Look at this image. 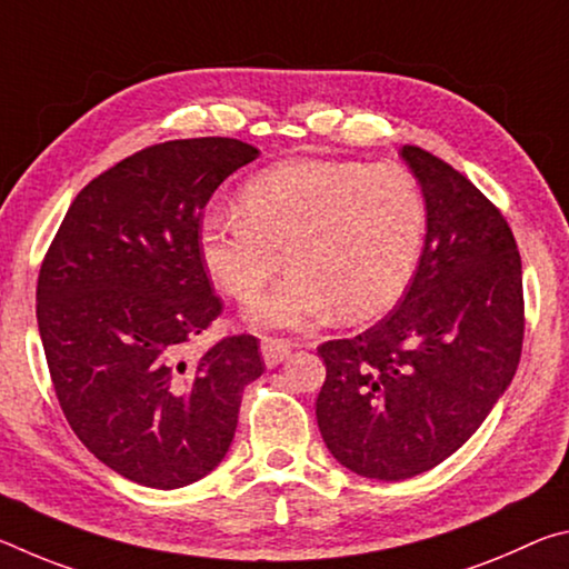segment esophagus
Here are the masks:
<instances>
[{"instance_id": "34e87169", "label": "esophagus", "mask_w": 569, "mask_h": 569, "mask_svg": "<svg viewBox=\"0 0 569 569\" xmlns=\"http://www.w3.org/2000/svg\"><path fill=\"white\" fill-rule=\"evenodd\" d=\"M261 353H263V361L266 366H278L281 363L288 353H291V343L283 341V339H273V336H266L261 341Z\"/></svg>"}]
</instances>
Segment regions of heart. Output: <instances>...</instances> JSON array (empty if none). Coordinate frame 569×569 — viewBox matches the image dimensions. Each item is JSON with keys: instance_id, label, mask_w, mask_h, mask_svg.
<instances>
[{"instance_id": "heart-1", "label": "heart", "mask_w": 569, "mask_h": 569, "mask_svg": "<svg viewBox=\"0 0 569 569\" xmlns=\"http://www.w3.org/2000/svg\"><path fill=\"white\" fill-rule=\"evenodd\" d=\"M238 210L206 220L200 258L220 291L248 303L288 253L293 271L250 308L263 329H301L333 306L351 321L387 311L427 236V200L399 162H281L246 182Z\"/></svg>"}]
</instances>
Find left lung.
<instances>
[{
    "mask_svg": "<svg viewBox=\"0 0 569 569\" xmlns=\"http://www.w3.org/2000/svg\"><path fill=\"white\" fill-rule=\"evenodd\" d=\"M427 200V238L407 291L371 329L319 346L316 419L361 477L435 469L475 435L512 381L525 339L522 261L492 200L431 152L401 148Z\"/></svg>",
    "mask_w": 569,
    "mask_h": 569,
    "instance_id": "obj_1",
    "label": "left lung"
}]
</instances>
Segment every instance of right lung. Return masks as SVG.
I'll use <instances>...</instances> for the list:
<instances>
[{
    "label": "right lung",
    "instance_id": "obj_1",
    "mask_svg": "<svg viewBox=\"0 0 569 569\" xmlns=\"http://www.w3.org/2000/svg\"><path fill=\"white\" fill-rule=\"evenodd\" d=\"M258 158L233 138L142 148L88 182L37 278L54 397L77 439L124 479L176 489L213 471L240 393L266 363L236 333L190 359L223 301L200 258V220L230 172Z\"/></svg>",
    "mask_w": 569,
    "mask_h": 569
}]
</instances>
